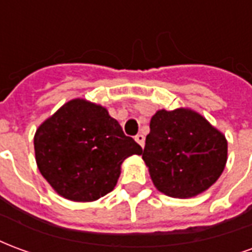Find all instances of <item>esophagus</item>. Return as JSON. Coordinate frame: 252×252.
Segmentation results:
<instances>
[{
	"instance_id": "34e87169",
	"label": "esophagus",
	"mask_w": 252,
	"mask_h": 252,
	"mask_svg": "<svg viewBox=\"0 0 252 252\" xmlns=\"http://www.w3.org/2000/svg\"><path fill=\"white\" fill-rule=\"evenodd\" d=\"M135 140H136V142L139 143V144H140L142 147H144V135L139 133V135H136V136H135Z\"/></svg>"
}]
</instances>
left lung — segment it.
Listing matches in <instances>:
<instances>
[{
	"label": "left lung",
	"instance_id": "obj_1",
	"mask_svg": "<svg viewBox=\"0 0 252 252\" xmlns=\"http://www.w3.org/2000/svg\"><path fill=\"white\" fill-rule=\"evenodd\" d=\"M142 158L157 189L170 197L189 198L221 175L227 140L193 110L162 109L151 119Z\"/></svg>",
	"mask_w": 252,
	"mask_h": 252
}]
</instances>
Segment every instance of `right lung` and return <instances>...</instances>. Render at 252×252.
<instances>
[{
    "mask_svg": "<svg viewBox=\"0 0 252 252\" xmlns=\"http://www.w3.org/2000/svg\"><path fill=\"white\" fill-rule=\"evenodd\" d=\"M33 143L41 175L71 201L108 194L117 184L124 159L143 151L105 108L79 98L44 121Z\"/></svg>",
    "mask_w": 252,
    "mask_h": 252,
    "instance_id": "1",
    "label": "right lung"
}]
</instances>
